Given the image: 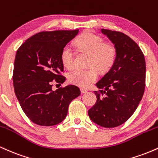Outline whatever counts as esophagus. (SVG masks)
<instances>
[{"label":"esophagus","instance_id":"esophagus-1","mask_svg":"<svg viewBox=\"0 0 158 158\" xmlns=\"http://www.w3.org/2000/svg\"><path fill=\"white\" fill-rule=\"evenodd\" d=\"M80 90H81V94H85V93H86V92H88V90L85 89V88H80Z\"/></svg>","mask_w":158,"mask_h":158}]
</instances>
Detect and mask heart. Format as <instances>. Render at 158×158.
Returning <instances> with one entry per match:
<instances>
[{
  "mask_svg": "<svg viewBox=\"0 0 158 158\" xmlns=\"http://www.w3.org/2000/svg\"><path fill=\"white\" fill-rule=\"evenodd\" d=\"M74 44L79 50L88 52V65L94 67L70 70L68 74V81L77 86L87 88L97 79L95 67L99 71H106L113 65L117 50L112 43L104 42L100 36L90 32L81 34L76 39ZM73 58L72 47L65 45L61 52V61L65 68H70L73 66Z\"/></svg>",
  "mask_w": 158,
  "mask_h": 158,
  "instance_id": "obj_1",
  "label": "heart"
}]
</instances>
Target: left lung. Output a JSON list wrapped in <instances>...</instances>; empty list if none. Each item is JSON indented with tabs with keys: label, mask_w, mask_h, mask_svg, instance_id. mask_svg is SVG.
I'll list each match as a JSON object with an SVG mask.
<instances>
[{
	"label": "left lung",
	"mask_w": 158,
	"mask_h": 158,
	"mask_svg": "<svg viewBox=\"0 0 158 158\" xmlns=\"http://www.w3.org/2000/svg\"><path fill=\"white\" fill-rule=\"evenodd\" d=\"M117 50L111 68L96 84L97 103L88 110L90 119L104 128H114L135 113L145 90L146 61L140 48L120 32L102 29Z\"/></svg>",
	"instance_id": "obj_1"
}]
</instances>
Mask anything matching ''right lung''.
<instances>
[{
    "instance_id": "obj_1",
    "label": "right lung",
    "mask_w": 158,
    "mask_h": 158,
    "mask_svg": "<svg viewBox=\"0 0 158 158\" xmlns=\"http://www.w3.org/2000/svg\"><path fill=\"white\" fill-rule=\"evenodd\" d=\"M79 30L41 32L31 36L17 50L14 62L13 85L21 108L35 124L51 126L64 120L68 106L80 95L79 88L69 85L55 91L52 81L62 84L65 77L61 52Z\"/></svg>"
}]
</instances>
